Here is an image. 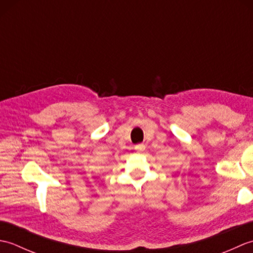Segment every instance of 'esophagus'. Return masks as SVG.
Segmentation results:
<instances>
[{
    "label": "esophagus",
    "mask_w": 253,
    "mask_h": 253,
    "mask_svg": "<svg viewBox=\"0 0 253 253\" xmlns=\"http://www.w3.org/2000/svg\"><path fill=\"white\" fill-rule=\"evenodd\" d=\"M144 149H146V146H144L143 143H138L135 146V150H137L138 152H142Z\"/></svg>",
    "instance_id": "esophagus-1"
}]
</instances>
